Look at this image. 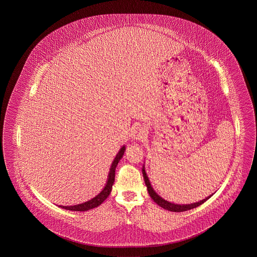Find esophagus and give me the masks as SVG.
I'll return each mask as SVG.
<instances>
[{
    "label": "esophagus",
    "mask_w": 257,
    "mask_h": 257,
    "mask_svg": "<svg viewBox=\"0 0 257 257\" xmlns=\"http://www.w3.org/2000/svg\"><path fill=\"white\" fill-rule=\"evenodd\" d=\"M146 137V132L142 128H137L132 134V138L134 140H141Z\"/></svg>",
    "instance_id": "esophagus-1"
}]
</instances>
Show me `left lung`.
Masks as SVG:
<instances>
[{
	"label": "left lung",
	"instance_id": "obj_1",
	"mask_svg": "<svg viewBox=\"0 0 257 257\" xmlns=\"http://www.w3.org/2000/svg\"><path fill=\"white\" fill-rule=\"evenodd\" d=\"M142 173H143V177H144V181H145V184L147 186L148 188V192L151 198L154 200V202H156L159 206H161L164 209L166 210L171 211V212H184V211L190 210V209H193L197 206H200L201 204H202L203 202H206L209 198H211V196H208L206 199H203L200 202H195V203H191V204H175V203H172V202H168L166 200L162 199L159 195L156 193V191L154 190V188L151 186L150 184V181H149L148 176H147V173L145 171L144 167L142 168Z\"/></svg>",
	"mask_w": 257,
	"mask_h": 257
}]
</instances>
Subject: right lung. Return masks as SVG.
Returning <instances> with one entry per match:
<instances>
[{
	"instance_id": "1",
	"label": "right lung",
	"mask_w": 257,
	"mask_h": 257,
	"mask_svg": "<svg viewBox=\"0 0 257 257\" xmlns=\"http://www.w3.org/2000/svg\"><path fill=\"white\" fill-rule=\"evenodd\" d=\"M125 147L123 146L122 148L119 150V152L117 153V156L115 157L112 166L110 168V171H109L108 174V180H107V183L105 185L104 188L101 190V192L99 194L97 195L96 197H94L93 199H91L90 201L88 202H83L81 204H77V205H70V206H63L60 205L59 207L64 208V209H67V210L71 211H87L95 208L97 206H99L100 204L102 203V202H104V200L108 197L110 192H111V189H112V186L114 184V181H115V171H116V167H117L118 161L121 159V157L124 154Z\"/></svg>"
}]
</instances>
